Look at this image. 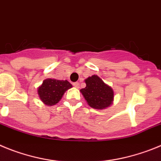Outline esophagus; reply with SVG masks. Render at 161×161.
Listing matches in <instances>:
<instances>
[{
  "label": "esophagus",
  "instance_id": "esophagus-1",
  "mask_svg": "<svg viewBox=\"0 0 161 161\" xmlns=\"http://www.w3.org/2000/svg\"><path fill=\"white\" fill-rule=\"evenodd\" d=\"M73 86H75V88H79V82H74V83H73Z\"/></svg>",
  "mask_w": 161,
  "mask_h": 161
}]
</instances>
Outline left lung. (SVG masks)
<instances>
[{
    "label": "left lung",
    "instance_id": "8db88e82",
    "mask_svg": "<svg viewBox=\"0 0 161 161\" xmlns=\"http://www.w3.org/2000/svg\"><path fill=\"white\" fill-rule=\"evenodd\" d=\"M85 82L86 87L81 89L80 92L91 108L103 110L113 104L114 91L98 75L88 77L85 79Z\"/></svg>",
    "mask_w": 161,
    "mask_h": 161
}]
</instances>
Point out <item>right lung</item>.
I'll return each instance as SVG.
<instances>
[{"label":"right lung","mask_w":161,"mask_h":161,"mask_svg":"<svg viewBox=\"0 0 161 161\" xmlns=\"http://www.w3.org/2000/svg\"><path fill=\"white\" fill-rule=\"evenodd\" d=\"M72 85L67 80L46 79L37 88V94L42 102L46 106H53L61 100L64 93Z\"/></svg>","instance_id":"obj_1"}]
</instances>
